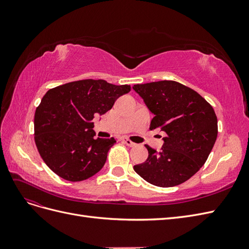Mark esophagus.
I'll list each match as a JSON object with an SVG mask.
<instances>
[{
  "label": "esophagus",
  "mask_w": 249,
  "mask_h": 249,
  "mask_svg": "<svg viewBox=\"0 0 249 249\" xmlns=\"http://www.w3.org/2000/svg\"><path fill=\"white\" fill-rule=\"evenodd\" d=\"M123 142H124V143H125V144H126L127 146H131V147H133V146L136 145V143L132 142L131 140H129L127 138H124V139H123Z\"/></svg>",
  "instance_id": "obj_1"
}]
</instances>
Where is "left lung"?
Wrapping results in <instances>:
<instances>
[{
    "mask_svg": "<svg viewBox=\"0 0 249 249\" xmlns=\"http://www.w3.org/2000/svg\"><path fill=\"white\" fill-rule=\"evenodd\" d=\"M154 115L150 130L165 133L161 150L148 145L145 162L134 170L149 184L173 187L196 173L212 150L218 134L212 106L193 89L175 81L134 85Z\"/></svg>",
    "mask_w": 249,
    "mask_h": 249,
    "instance_id": "obj_1",
    "label": "left lung"
}]
</instances>
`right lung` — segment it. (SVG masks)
Segmentation results:
<instances>
[{
    "label": "right lung",
    "mask_w": 249,
    "mask_h": 249,
    "mask_svg": "<svg viewBox=\"0 0 249 249\" xmlns=\"http://www.w3.org/2000/svg\"><path fill=\"white\" fill-rule=\"evenodd\" d=\"M130 90V85L91 79L50 89L34 117L35 143L49 168L71 182L99 172L116 139H95L92 119L109 111Z\"/></svg>",
    "instance_id": "add662e5"
}]
</instances>
